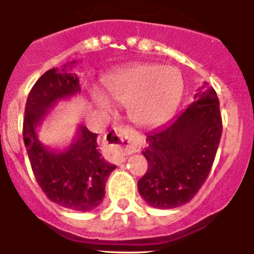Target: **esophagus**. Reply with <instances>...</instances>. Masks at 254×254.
Wrapping results in <instances>:
<instances>
[{"instance_id":"obj_1","label":"esophagus","mask_w":254,"mask_h":254,"mask_svg":"<svg viewBox=\"0 0 254 254\" xmlns=\"http://www.w3.org/2000/svg\"><path fill=\"white\" fill-rule=\"evenodd\" d=\"M109 136L113 141H116L118 143V153L116 154V160H118V161H124L125 156L130 155V154L136 151V147L127 138V130L125 127H115V130L111 131Z\"/></svg>"}]
</instances>
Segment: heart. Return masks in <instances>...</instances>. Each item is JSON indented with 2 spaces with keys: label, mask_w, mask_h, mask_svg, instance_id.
Masks as SVG:
<instances>
[{
  "label": "heart",
  "mask_w": 254,
  "mask_h": 254,
  "mask_svg": "<svg viewBox=\"0 0 254 254\" xmlns=\"http://www.w3.org/2000/svg\"><path fill=\"white\" fill-rule=\"evenodd\" d=\"M107 95L93 90L94 104L104 112H113L111 99L127 106L131 121L142 127H154L177 109L183 94L179 71L160 64H135L112 72L104 80Z\"/></svg>",
  "instance_id": "b5f03b06"
}]
</instances>
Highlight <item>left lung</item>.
<instances>
[{
	"mask_svg": "<svg viewBox=\"0 0 254 254\" xmlns=\"http://www.w3.org/2000/svg\"><path fill=\"white\" fill-rule=\"evenodd\" d=\"M222 135L217 94L204 83L171 123L147 135L148 170L137 183L150 206L173 209L196 196L208 178Z\"/></svg>",
	"mask_w": 254,
	"mask_h": 254,
	"instance_id": "obj_1",
	"label": "left lung"
}]
</instances>
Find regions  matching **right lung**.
I'll return each mask as SVG.
<instances>
[{"mask_svg": "<svg viewBox=\"0 0 254 254\" xmlns=\"http://www.w3.org/2000/svg\"><path fill=\"white\" fill-rule=\"evenodd\" d=\"M78 82L76 75L66 71V65L43 74L26 101L22 135L32 171L46 197L63 208L89 211L103 202L107 178L117 167L101 155L97 133L80 125L72 143L64 150L50 149L37 135L39 124L58 100L81 92Z\"/></svg>", "mask_w": 254, "mask_h": 254, "instance_id": "1", "label": "right lung"}]
</instances>
